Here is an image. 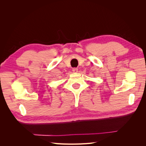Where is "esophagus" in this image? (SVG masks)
<instances>
[{
  "mask_svg": "<svg viewBox=\"0 0 146 146\" xmlns=\"http://www.w3.org/2000/svg\"><path fill=\"white\" fill-rule=\"evenodd\" d=\"M72 71H73L74 72H75V73H76V72H78V69L76 68H74L72 69Z\"/></svg>",
  "mask_w": 146,
  "mask_h": 146,
  "instance_id": "34e87169",
  "label": "esophagus"
}]
</instances>
